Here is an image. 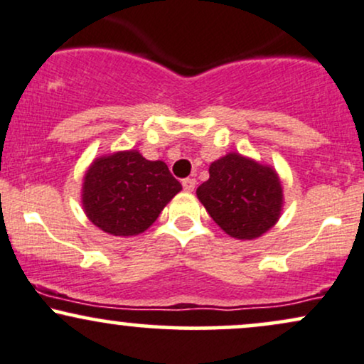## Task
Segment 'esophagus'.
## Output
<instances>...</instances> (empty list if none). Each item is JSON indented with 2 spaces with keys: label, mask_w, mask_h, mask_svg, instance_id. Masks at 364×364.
Instances as JSON below:
<instances>
[{
  "label": "esophagus",
  "mask_w": 364,
  "mask_h": 364,
  "mask_svg": "<svg viewBox=\"0 0 364 364\" xmlns=\"http://www.w3.org/2000/svg\"><path fill=\"white\" fill-rule=\"evenodd\" d=\"M195 185H196V179H193V178L183 179V190H185V191H193Z\"/></svg>",
  "instance_id": "1"
}]
</instances>
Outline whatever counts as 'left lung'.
I'll return each mask as SVG.
<instances>
[{"label": "left lung", "mask_w": 364, "mask_h": 364, "mask_svg": "<svg viewBox=\"0 0 364 364\" xmlns=\"http://www.w3.org/2000/svg\"><path fill=\"white\" fill-rule=\"evenodd\" d=\"M208 173L196 196L230 237L256 239L277 224L283 190L273 169L239 154H227L210 164Z\"/></svg>", "instance_id": "1"}]
</instances>
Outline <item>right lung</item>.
Returning a JSON list of instances; mask_svg holds the SVG:
<instances>
[{
  "mask_svg": "<svg viewBox=\"0 0 364 364\" xmlns=\"http://www.w3.org/2000/svg\"><path fill=\"white\" fill-rule=\"evenodd\" d=\"M181 183L163 161L137 151L96 159L82 185V207L96 227L112 235H137L149 229Z\"/></svg>",
  "mask_w": 364,
  "mask_h": 364,
  "instance_id": "obj_1",
  "label": "right lung"
}]
</instances>
